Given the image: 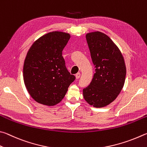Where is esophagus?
I'll return each instance as SVG.
<instances>
[{"mask_svg": "<svg viewBox=\"0 0 147 147\" xmlns=\"http://www.w3.org/2000/svg\"><path fill=\"white\" fill-rule=\"evenodd\" d=\"M80 77H81V74L79 73H77L76 74V79H79L80 78Z\"/></svg>", "mask_w": 147, "mask_h": 147, "instance_id": "obj_1", "label": "esophagus"}]
</instances>
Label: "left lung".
<instances>
[{"label": "left lung", "mask_w": 147, "mask_h": 147, "mask_svg": "<svg viewBox=\"0 0 147 147\" xmlns=\"http://www.w3.org/2000/svg\"><path fill=\"white\" fill-rule=\"evenodd\" d=\"M86 38L96 73L90 85L83 89V96L93 107H104L116 99L124 85V59L117 46L105 33H89Z\"/></svg>", "instance_id": "1"}]
</instances>
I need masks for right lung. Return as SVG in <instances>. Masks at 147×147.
Wrapping results in <instances>:
<instances>
[{"mask_svg":"<svg viewBox=\"0 0 147 147\" xmlns=\"http://www.w3.org/2000/svg\"><path fill=\"white\" fill-rule=\"evenodd\" d=\"M69 38L68 33H48L33 44L26 57L24 84L32 98L40 104L59 103L76 79L67 69L62 55Z\"/></svg>","mask_w":147,"mask_h":147,"instance_id":"obj_1","label":"right lung"}]
</instances>
